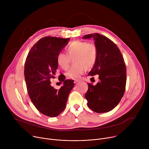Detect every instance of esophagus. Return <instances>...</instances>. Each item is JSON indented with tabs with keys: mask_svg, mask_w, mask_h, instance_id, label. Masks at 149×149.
<instances>
[{
	"mask_svg": "<svg viewBox=\"0 0 149 149\" xmlns=\"http://www.w3.org/2000/svg\"><path fill=\"white\" fill-rule=\"evenodd\" d=\"M78 82H79V80H78V79H75V80H74V83H75V84L78 83Z\"/></svg>",
	"mask_w": 149,
	"mask_h": 149,
	"instance_id": "1",
	"label": "esophagus"
}]
</instances>
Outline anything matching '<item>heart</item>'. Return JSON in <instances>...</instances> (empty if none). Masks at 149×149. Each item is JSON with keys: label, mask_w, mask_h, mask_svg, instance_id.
I'll list each match as a JSON object with an SVG mask.
<instances>
[{"label": "heart", "mask_w": 149, "mask_h": 149, "mask_svg": "<svg viewBox=\"0 0 149 149\" xmlns=\"http://www.w3.org/2000/svg\"><path fill=\"white\" fill-rule=\"evenodd\" d=\"M67 54L60 52L57 55L56 62L59 67L67 70L70 64V58H72L74 65L66 72L69 79H77L84 73L85 68L91 70L95 64L98 58V49L93 42L75 40L66 48Z\"/></svg>", "instance_id": "heart-1"}]
</instances>
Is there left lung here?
Instances as JSON below:
<instances>
[{"label":"left lung","instance_id":"1","mask_svg":"<svg viewBox=\"0 0 149 149\" xmlns=\"http://www.w3.org/2000/svg\"><path fill=\"white\" fill-rule=\"evenodd\" d=\"M93 38L98 49L95 65L88 75H98L100 81L95 86L88 83L85 94L88 107L95 113H107L114 109L124 95L126 84V67L117 46L109 38L100 33L85 35Z\"/></svg>","mask_w":149,"mask_h":149}]
</instances>
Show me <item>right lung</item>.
I'll list each match as a JSON object with an SVG mask.
<instances>
[{
    "label": "right lung",
    "mask_w": 149,
    "mask_h": 149,
    "mask_svg": "<svg viewBox=\"0 0 149 149\" xmlns=\"http://www.w3.org/2000/svg\"><path fill=\"white\" fill-rule=\"evenodd\" d=\"M70 39L42 38L32 47L26 59L24 75L29 96L36 109L48 117H56L64 110L69 94L74 87V80H65L63 75L60 78L63 86L59 90L50 84V79L58 67L57 55Z\"/></svg>",
    "instance_id": "right-lung-1"
}]
</instances>
